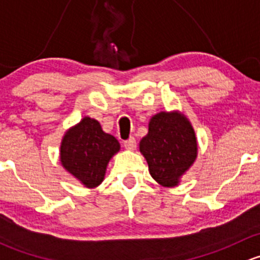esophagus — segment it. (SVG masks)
I'll use <instances>...</instances> for the list:
<instances>
[{"label": "esophagus", "instance_id": "1", "mask_svg": "<svg viewBox=\"0 0 260 260\" xmlns=\"http://www.w3.org/2000/svg\"><path fill=\"white\" fill-rule=\"evenodd\" d=\"M136 146H137V143H136L135 137H129L127 141H124V148L125 149L133 151V149H136Z\"/></svg>", "mask_w": 260, "mask_h": 260}]
</instances>
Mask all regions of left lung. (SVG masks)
<instances>
[{"label":"left lung","mask_w":260,"mask_h":260,"mask_svg":"<svg viewBox=\"0 0 260 260\" xmlns=\"http://www.w3.org/2000/svg\"><path fill=\"white\" fill-rule=\"evenodd\" d=\"M140 152L158 185L179 186L198 158V138L190 119L176 109L152 115L148 133L140 142Z\"/></svg>","instance_id":"8db88e82"}]
</instances>
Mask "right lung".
<instances>
[{
	"instance_id": "obj_1",
	"label": "right lung",
	"mask_w": 260,
	"mask_h": 260,
	"mask_svg": "<svg viewBox=\"0 0 260 260\" xmlns=\"http://www.w3.org/2000/svg\"><path fill=\"white\" fill-rule=\"evenodd\" d=\"M120 149L114 136L102 129L101 123L85 115L67 129L60 143V164L84 187H98L107 166Z\"/></svg>"
}]
</instances>
